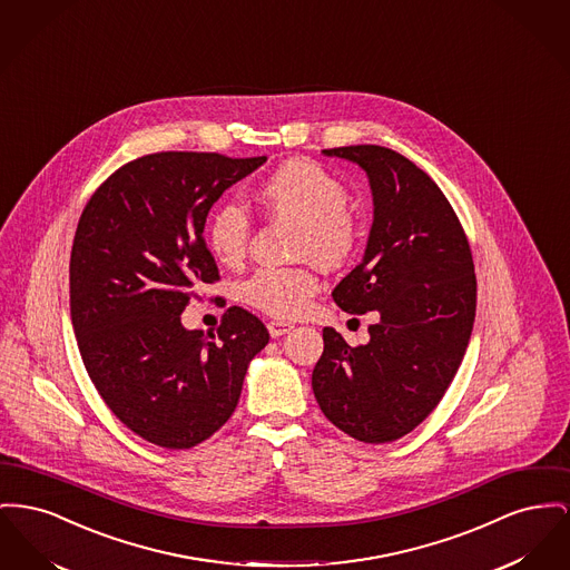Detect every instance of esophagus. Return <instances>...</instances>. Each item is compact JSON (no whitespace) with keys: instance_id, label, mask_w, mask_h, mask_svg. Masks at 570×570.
I'll return each mask as SVG.
<instances>
[{"instance_id":"esophagus-1","label":"esophagus","mask_w":570,"mask_h":570,"mask_svg":"<svg viewBox=\"0 0 570 570\" xmlns=\"http://www.w3.org/2000/svg\"><path fill=\"white\" fill-rule=\"evenodd\" d=\"M267 330L271 337H279V335L293 332V325H291V323H284V321H271L267 325Z\"/></svg>"}]
</instances>
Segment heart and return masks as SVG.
I'll use <instances>...</instances> for the list:
<instances>
[{
  "label": "heart",
  "mask_w": 570,
  "mask_h": 570,
  "mask_svg": "<svg viewBox=\"0 0 570 570\" xmlns=\"http://www.w3.org/2000/svg\"><path fill=\"white\" fill-rule=\"evenodd\" d=\"M268 215L299 224L297 252L323 265H342L355 249L357 224L348 206V191L340 178L314 161H288L275 169L258 189ZM254 222L235 200L219 202L206 222V240L228 267L243 263ZM318 275L309 267H263L243 282V302L273 318L303 316L318 293Z\"/></svg>",
  "instance_id": "heart-1"
}]
</instances>
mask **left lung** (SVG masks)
Segmentation results:
<instances>
[{"mask_svg": "<svg viewBox=\"0 0 570 570\" xmlns=\"http://www.w3.org/2000/svg\"><path fill=\"white\" fill-rule=\"evenodd\" d=\"M368 174L374 219L364 258L332 293L348 314L376 309L368 344L323 330L312 390L325 417L364 443L422 424L463 362L475 318V273L465 230L435 180L383 146L323 150Z\"/></svg>", "mask_w": 570, "mask_h": 570, "instance_id": "8db88e82", "label": "left lung"}]
</instances>
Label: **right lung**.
<instances>
[{
  "instance_id": "right-lung-1",
  "label": "right lung",
  "mask_w": 570,
  "mask_h": 570,
  "mask_svg": "<svg viewBox=\"0 0 570 570\" xmlns=\"http://www.w3.org/2000/svg\"><path fill=\"white\" fill-rule=\"evenodd\" d=\"M267 157L155 153L116 169L86 204L70 252V321L95 387L135 435L187 450L236 409L267 327L228 307L217 335L185 330L200 284L219 279L204 224Z\"/></svg>"
}]
</instances>
